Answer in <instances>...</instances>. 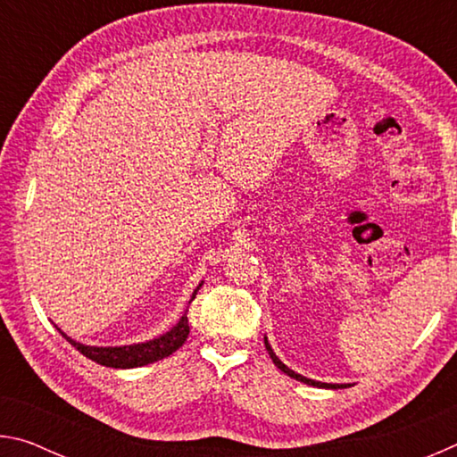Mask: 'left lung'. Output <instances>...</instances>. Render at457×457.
I'll return each instance as SVG.
<instances>
[{
    "mask_svg": "<svg viewBox=\"0 0 457 457\" xmlns=\"http://www.w3.org/2000/svg\"><path fill=\"white\" fill-rule=\"evenodd\" d=\"M264 345H266V351H268V354H270V359L274 361V365H276L278 369H280V370H284V373L288 375V377L296 378V381H300V383H306V385H312V386H324V389H343V386H346V385H332V383H320V381H312V378H306V377H303V375L294 373L292 369L286 367L284 362L276 357L274 351H272V346L268 345V338H266V337H264Z\"/></svg>",
    "mask_w": 457,
    "mask_h": 457,
    "instance_id": "obj_1",
    "label": "left lung"
}]
</instances>
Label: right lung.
I'll return each mask as SVG.
<instances>
[{
  "instance_id": "right-lung-1",
  "label": "right lung",
  "mask_w": 457,
  "mask_h": 457,
  "mask_svg": "<svg viewBox=\"0 0 457 457\" xmlns=\"http://www.w3.org/2000/svg\"><path fill=\"white\" fill-rule=\"evenodd\" d=\"M199 286L195 288V292H193L191 300L195 298ZM187 335H189L187 314H183L181 320L177 322L171 330L165 332L163 337L146 340V343H138V345H127V346H88V345L76 343V340H72L71 337H66L64 332H62V337H64L72 346H76V351H80L84 357L98 362V365L112 367V369L143 367V365H149V362L165 359L179 349V346H183L185 340H187Z\"/></svg>"
}]
</instances>
